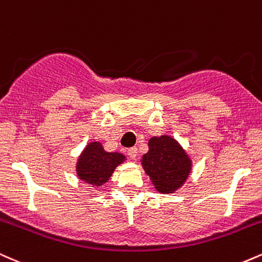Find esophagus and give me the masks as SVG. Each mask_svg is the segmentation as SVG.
<instances>
[{"mask_svg":"<svg viewBox=\"0 0 262 262\" xmlns=\"http://www.w3.org/2000/svg\"><path fill=\"white\" fill-rule=\"evenodd\" d=\"M127 154H128L129 158L133 159V160H135V159H137V156H138V149H137V148H130V149H128Z\"/></svg>","mask_w":262,"mask_h":262,"instance_id":"34e87169","label":"esophagus"}]
</instances>
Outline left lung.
<instances>
[{"label":"left lung","instance_id":"obj_1","mask_svg":"<svg viewBox=\"0 0 262 262\" xmlns=\"http://www.w3.org/2000/svg\"><path fill=\"white\" fill-rule=\"evenodd\" d=\"M141 165L160 193H172L186 182L192 161L179 141L170 135L152 137L149 151L143 155Z\"/></svg>","mask_w":262,"mask_h":262}]
</instances>
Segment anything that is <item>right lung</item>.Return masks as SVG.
I'll list each match as a JSON object with an SVG mask.
<instances>
[{
  "label": "right lung",
  "instance_id": "add662e5",
  "mask_svg": "<svg viewBox=\"0 0 262 262\" xmlns=\"http://www.w3.org/2000/svg\"><path fill=\"white\" fill-rule=\"evenodd\" d=\"M124 160L125 156L121 152H107L100 141H92L79 156L77 176L92 187H100L111 179L114 169Z\"/></svg>",
  "mask_w": 262,
  "mask_h": 262
}]
</instances>
